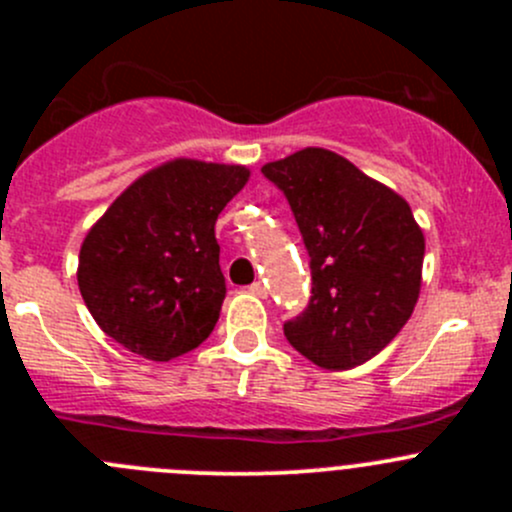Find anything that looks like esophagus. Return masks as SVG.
Masks as SVG:
<instances>
[{"mask_svg":"<svg viewBox=\"0 0 512 512\" xmlns=\"http://www.w3.org/2000/svg\"><path fill=\"white\" fill-rule=\"evenodd\" d=\"M250 294H255V297H267V289H265V285H262V282H252L250 287Z\"/></svg>","mask_w":512,"mask_h":512,"instance_id":"34e87169","label":"esophagus"}]
</instances>
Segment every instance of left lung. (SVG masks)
Instances as JSON below:
<instances>
[{
    "mask_svg": "<svg viewBox=\"0 0 512 512\" xmlns=\"http://www.w3.org/2000/svg\"><path fill=\"white\" fill-rule=\"evenodd\" d=\"M285 193L312 267V297L287 342L329 371L376 356L409 322L421 292L423 230L396 190L327 148L262 165Z\"/></svg>",
    "mask_w": 512,
    "mask_h": 512,
    "instance_id": "1",
    "label": "left lung"
}]
</instances>
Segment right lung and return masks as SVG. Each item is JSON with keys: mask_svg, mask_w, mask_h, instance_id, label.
Segmentation results:
<instances>
[{"mask_svg": "<svg viewBox=\"0 0 512 512\" xmlns=\"http://www.w3.org/2000/svg\"><path fill=\"white\" fill-rule=\"evenodd\" d=\"M250 168L175 158L133 180L86 232L81 297L128 352L170 361L210 337L225 299L215 223Z\"/></svg>", "mask_w": 512, "mask_h": 512, "instance_id": "obj_1", "label": "right lung"}]
</instances>
